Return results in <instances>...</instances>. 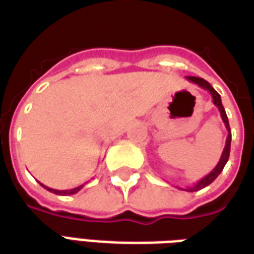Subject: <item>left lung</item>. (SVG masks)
<instances>
[{
  "mask_svg": "<svg viewBox=\"0 0 254 254\" xmlns=\"http://www.w3.org/2000/svg\"><path fill=\"white\" fill-rule=\"evenodd\" d=\"M186 79L190 80V82H193V83L198 84L199 87H202L204 90H208V91H209L210 95H212V101H213V104L219 108V112H220V116H222L223 123H224V126H226V128H227L228 131L227 139H226V146H224V149H223L222 156H220V160H219V163L216 164V167L210 171L208 175L204 176L201 181L197 182L194 186H190V188H186V189L178 188V189H181V190H186V191H197V190H201V189L209 186L210 183L215 181L217 176L220 175V172H222L223 168H224V165L227 164L228 156H230V147H231V130H230V124H228V119H227V115H226V111H224V108H223L222 98H220V95H219V93H217L216 90L213 89V87H212V86H210V84L202 78H197V76H186Z\"/></svg>",
  "mask_w": 254,
  "mask_h": 254,
  "instance_id": "1",
  "label": "left lung"
}]
</instances>
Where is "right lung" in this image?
<instances>
[{"label":"right lung","instance_id":"right-lung-1","mask_svg":"<svg viewBox=\"0 0 254 254\" xmlns=\"http://www.w3.org/2000/svg\"><path fill=\"white\" fill-rule=\"evenodd\" d=\"M41 186L46 189V190L52 191V193L59 194V195H72V194L78 193L79 190L83 188L84 185H82V186H78V188H75V189H71V190H56V189H50V188H48V186H45V185H42V183H41Z\"/></svg>","mask_w":254,"mask_h":254}]
</instances>
